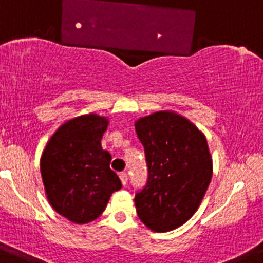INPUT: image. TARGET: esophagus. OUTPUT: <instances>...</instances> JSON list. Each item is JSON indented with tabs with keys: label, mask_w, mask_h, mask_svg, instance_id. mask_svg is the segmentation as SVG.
Listing matches in <instances>:
<instances>
[{
	"label": "esophagus",
	"mask_w": 263,
	"mask_h": 263,
	"mask_svg": "<svg viewBox=\"0 0 263 263\" xmlns=\"http://www.w3.org/2000/svg\"><path fill=\"white\" fill-rule=\"evenodd\" d=\"M120 179H121V183H122V185H126L127 184V175L125 173H121L120 174Z\"/></svg>",
	"instance_id": "34e87169"
}]
</instances>
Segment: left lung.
Segmentation results:
<instances>
[{
	"label": "left lung",
	"instance_id": "8db88e82",
	"mask_svg": "<svg viewBox=\"0 0 263 263\" xmlns=\"http://www.w3.org/2000/svg\"><path fill=\"white\" fill-rule=\"evenodd\" d=\"M145 147L148 178L137 192V215L153 232L176 229L192 217L212 179L205 136L175 111L160 110L136 121Z\"/></svg>",
	"mask_w": 263,
	"mask_h": 263
}]
</instances>
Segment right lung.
Here are the masks:
<instances>
[{"label": "right lung", "instance_id": "1", "mask_svg": "<svg viewBox=\"0 0 263 263\" xmlns=\"http://www.w3.org/2000/svg\"><path fill=\"white\" fill-rule=\"evenodd\" d=\"M109 121L95 113L67 121L52 134L41 158V174L51 206L75 224L99 217L118 191L111 155L101 147Z\"/></svg>", "mask_w": 263, "mask_h": 263}]
</instances>
